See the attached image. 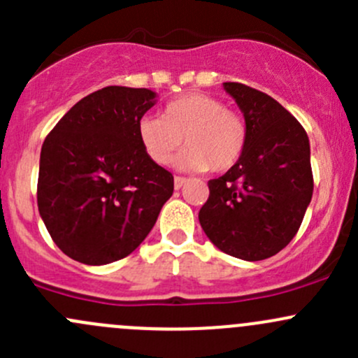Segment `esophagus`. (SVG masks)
<instances>
[{
  "label": "esophagus",
  "instance_id": "obj_1",
  "mask_svg": "<svg viewBox=\"0 0 358 358\" xmlns=\"http://www.w3.org/2000/svg\"><path fill=\"white\" fill-rule=\"evenodd\" d=\"M185 183H187L185 176H175V189H176V190L182 189V187L185 185Z\"/></svg>",
  "mask_w": 358,
  "mask_h": 358
}]
</instances>
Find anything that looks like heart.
<instances>
[{
    "mask_svg": "<svg viewBox=\"0 0 358 358\" xmlns=\"http://www.w3.org/2000/svg\"><path fill=\"white\" fill-rule=\"evenodd\" d=\"M138 140L159 166H168L185 142L178 164L192 171H229L246 150L248 124L222 100L206 93H189L173 100L161 119L143 117Z\"/></svg>",
    "mask_w": 358,
    "mask_h": 358,
    "instance_id": "b5f03b06",
    "label": "heart"
}]
</instances>
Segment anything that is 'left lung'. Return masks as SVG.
<instances>
[{
    "label": "left lung",
    "instance_id": "1",
    "mask_svg": "<svg viewBox=\"0 0 358 358\" xmlns=\"http://www.w3.org/2000/svg\"><path fill=\"white\" fill-rule=\"evenodd\" d=\"M223 86L243 110L248 143L234 168L208 182L199 222L220 251L259 262L291 243L312 201L308 135L266 93L243 83Z\"/></svg>",
    "mask_w": 358,
    "mask_h": 358
}]
</instances>
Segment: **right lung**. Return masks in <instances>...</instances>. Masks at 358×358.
Wrapping results in <instances>:
<instances>
[{"label": "right lung", "mask_w": 358, "mask_h": 358, "mask_svg": "<svg viewBox=\"0 0 358 358\" xmlns=\"http://www.w3.org/2000/svg\"><path fill=\"white\" fill-rule=\"evenodd\" d=\"M156 103L147 88L107 86L79 100L41 147L38 209L69 258L107 265L143 243L173 175L138 140V122Z\"/></svg>", "instance_id": "1"}]
</instances>
